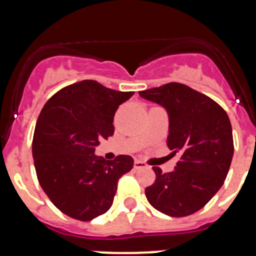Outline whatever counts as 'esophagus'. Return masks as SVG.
Here are the masks:
<instances>
[{"mask_svg":"<svg viewBox=\"0 0 256 256\" xmlns=\"http://www.w3.org/2000/svg\"><path fill=\"white\" fill-rule=\"evenodd\" d=\"M134 169H141V168H148V164L146 162H144L142 160H138V159H136L134 160Z\"/></svg>","mask_w":256,"mask_h":256,"instance_id":"obj_1","label":"esophagus"}]
</instances>
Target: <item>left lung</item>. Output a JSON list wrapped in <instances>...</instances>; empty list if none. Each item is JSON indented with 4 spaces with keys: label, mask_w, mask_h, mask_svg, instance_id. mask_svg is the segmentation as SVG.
Returning <instances> with one entry per match:
<instances>
[{
    "label": "left lung",
    "mask_w": 256,
    "mask_h": 256,
    "mask_svg": "<svg viewBox=\"0 0 256 256\" xmlns=\"http://www.w3.org/2000/svg\"><path fill=\"white\" fill-rule=\"evenodd\" d=\"M138 94L166 108V144L174 155H180L170 173L152 166L156 178L144 190L146 198L166 216H191L212 200L227 177L234 156L230 118L219 104L182 83H166Z\"/></svg>",
    "instance_id": "1"
}]
</instances>
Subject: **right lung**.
<instances>
[{"mask_svg": "<svg viewBox=\"0 0 256 256\" xmlns=\"http://www.w3.org/2000/svg\"><path fill=\"white\" fill-rule=\"evenodd\" d=\"M134 92L114 91L86 79L56 92L37 119L32 152L38 182L70 218L88 222L112 205L118 180L133 168L130 155L106 162L94 155L114 134V115Z\"/></svg>", "mask_w": 256, "mask_h": 256, "instance_id": "right-lung-1", "label": "right lung"}]
</instances>
